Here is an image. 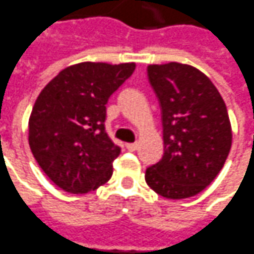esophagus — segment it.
Returning <instances> with one entry per match:
<instances>
[{
    "mask_svg": "<svg viewBox=\"0 0 254 254\" xmlns=\"http://www.w3.org/2000/svg\"><path fill=\"white\" fill-rule=\"evenodd\" d=\"M126 148L132 152V151H135V149L138 148V144H137V142H130V144H126Z\"/></svg>",
    "mask_w": 254,
    "mask_h": 254,
    "instance_id": "esophagus-1",
    "label": "esophagus"
}]
</instances>
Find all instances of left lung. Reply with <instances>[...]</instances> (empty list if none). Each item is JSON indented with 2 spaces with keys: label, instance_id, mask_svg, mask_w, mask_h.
<instances>
[{
  "label": "left lung",
  "instance_id": "obj_1",
  "mask_svg": "<svg viewBox=\"0 0 254 254\" xmlns=\"http://www.w3.org/2000/svg\"><path fill=\"white\" fill-rule=\"evenodd\" d=\"M148 78L162 109V159L145 172L155 193L171 200L202 191L222 169L232 145L225 102L195 67L148 65Z\"/></svg>",
  "mask_w": 254,
  "mask_h": 254
}]
</instances>
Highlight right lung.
<instances>
[{"label": "right lung", "instance_id": "right-lung-1", "mask_svg": "<svg viewBox=\"0 0 254 254\" xmlns=\"http://www.w3.org/2000/svg\"><path fill=\"white\" fill-rule=\"evenodd\" d=\"M134 69L135 63H79L39 93L29 117V147L64 191L86 194L112 178L120 147L105 130L106 103Z\"/></svg>", "mask_w": 254, "mask_h": 254}]
</instances>
